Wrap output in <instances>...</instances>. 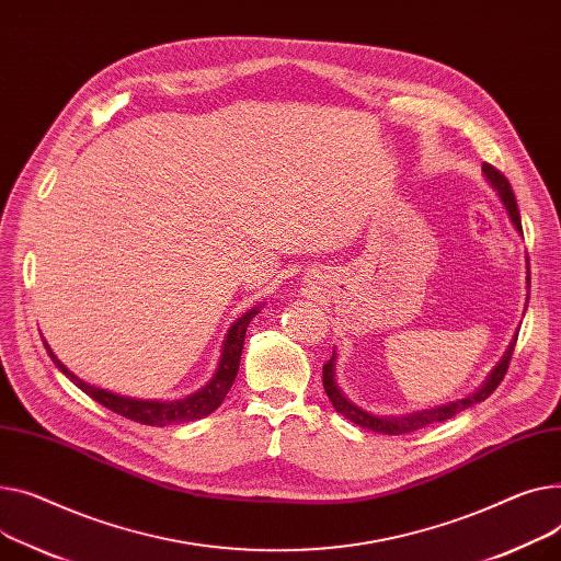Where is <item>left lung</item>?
Segmentation results:
<instances>
[{
  "mask_svg": "<svg viewBox=\"0 0 561 561\" xmlns=\"http://www.w3.org/2000/svg\"><path fill=\"white\" fill-rule=\"evenodd\" d=\"M482 173L484 178H488V182L494 186V190L499 192L505 209H507V216L510 220L514 222V228L518 230V234H524V228H520V216H518V207H516V198L512 194V186L507 182V178L494 169L492 164L484 162L482 164ZM528 286H530V264H528ZM528 307V305H526ZM516 335L505 352V356L501 358V363L492 369V375L488 377V381H484L473 394L465 397V399H458L454 403H446V405H437V408H431V410H422V413H410V415H403V417H379V415H371L367 413V410L358 408L356 403H352L343 390L339 388V383H335V350L331 354V358L322 365V386H324V392L329 397V401L333 403L335 413H341L343 417H347L350 422L367 428V431H375V433H386V435H403V433H413V431H420L433 422H444V420H451L454 415L462 413V410H467L469 405L473 403H480L488 399L503 381L505 371L510 367V360H512V354H514V345H516Z\"/></svg>",
  "mask_w": 561,
  "mask_h": 561,
  "instance_id": "8db88e82",
  "label": "left lung"
}]
</instances>
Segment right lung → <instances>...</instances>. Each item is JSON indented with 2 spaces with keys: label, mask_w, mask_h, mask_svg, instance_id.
<instances>
[{
  "label": "right lung",
  "mask_w": 561,
  "mask_h": 561,
  "mask_svg": "<svg viewBox=\"0 0 561 561\" xmlns=\"http://www.w3.org/2000/svg\"><path fill=\"white\" fill-rule=\"evenodd\" d=\"M259 313V307L250 309L243 318H239L228 335L222 341V350H220V360L216 367V375L211 377V381L201 388L198 392L184 397V399H175V401H148V399H133V397H122L103 388H94L90 383H85L83 379H79L54 356V352L47 347V354L51 356V360L56 363V367L62 371V375L73 383L79 386L85 394H90L94 401H99L101 405L110 408L112 413H117L122 417H128L133 422L146 424V426H169V424H182V422H194L201 417H207L209 413L222 403L226 394L230 392L237 371H239V360H241V352H243V341H245V331L250 320Z\"/></svg>",
  "instance_id": "obj_1"
}]
</instances>
